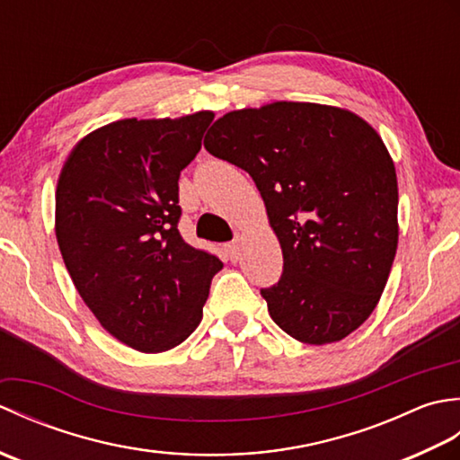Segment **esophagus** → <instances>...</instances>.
<instances>
[{"label": "esophagus", "instance_id": "1", "mask_svg": "<svg viewBox=\"0 0 460 460\" xmlns=\"http://www.w3.org/2000/svg\"><path fill=\"white\" fill-rule=\"evenodd\" d=\"M225 252H227V257L231 261H237L241 255V239H235V241H231L229 245H225Z\"/></svg>", "mask_w": 460, "mask_h": 460}]
</instances>
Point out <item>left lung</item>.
Masks as SVG:
<instances>
[{
  "mask_svg": "<svg viewBox=\"0 0 460 460\" xmlns=\"http://www.w3.org/2000/svg\"><path fill=\"white\" fill-rule=\"evenodd\" d=\"M215 158L249 172L282 249L262 288L275 324L302 344L344 340L369 318L397 251V175L371 124L351 111L277 101L215 120Z\"/></svg>",
  "mask_w": 460,
  "mask_h": 460,
  "instance_id": "1",
  "label": "left lung"
}]
</instances>
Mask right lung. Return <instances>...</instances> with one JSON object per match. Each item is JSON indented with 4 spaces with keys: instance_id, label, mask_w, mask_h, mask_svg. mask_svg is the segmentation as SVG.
<instances>
[{
    "instance_id": "1",
    "label": "right lung",
    "mask_w": 460,
    "mask_h": 460,
    "mask_svg": "<svg viewBox=\"0 0 460 460\" xmlns=\"http://www.w3.org/2000/svg\"><path fill=\"white\" fill-rule=\"evenodd\" d=\"M213 116L101 126L75 144L58 173L55 235L73 285L111 336L144 354L190 338L223 269L178 231L180 172Z\"/></svg>"
}]
</instances>
